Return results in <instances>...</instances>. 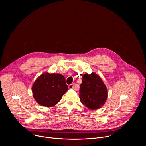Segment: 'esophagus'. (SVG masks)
Masks as SVG:
<instances>
[{"instance_id":"obj_1","label":"esophagus","mask_w":146,"mask_h":146,"mask_svg":"<svg viewBox=\"0 0 146 146\" xmlns=\"http://www.w3.org/2000/svg\"><path fill=\"white\" fill-rule=\"evenodd\" d=\"M69 89H76V84H74L73 83V84L69 85Z\"/></svg>"}]
</instances>
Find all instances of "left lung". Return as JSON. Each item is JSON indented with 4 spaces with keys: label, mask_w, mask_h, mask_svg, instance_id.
I'll use <instances>...</instances> for the list:
<instances>
[{
    "label": "left lung",
    "mask_w": 146,
    "mask_h": 146,
    "mask_svg": "<svg viewBox=\"0 0 146 146\" xmlns=\"http://www.w3.org/2000/svg\"><path fill=\"white\" fill-rule=\"evenodd\" d=\"M107 98V88L99 76L94 72L82 76L80 99L83 105L90 110H96L104 105Z\"/></svg>",
    "instance_id": "1"
}]
</instances>
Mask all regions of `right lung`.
I'll use <instances>...</instances> for the list:
<instances>
[{
	"label": "right lung",
	"instance_id": "1",
	"mask_svg": "<svg viewBox=\"0 0 146 146\" xmlns=\"http://www.w3.org/2000/svg\"><path fill=\"white\" fill-rule=\"evenodd\" d=\"M68 90L63 75L48 72L38 76L32 87L35 100L40 105L48 108L57 104Z\"/></svg>",
	"mask_w": 146,
	"mask_h": 146
}]
</instances>
